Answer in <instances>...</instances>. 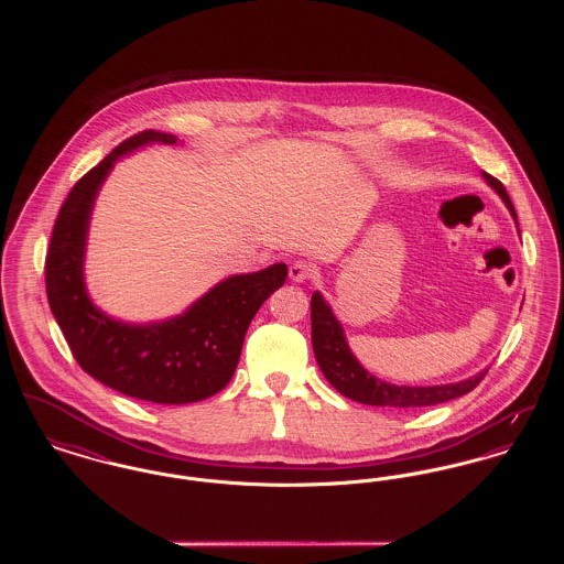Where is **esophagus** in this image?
<instances>
[{
	"mask_svg": "<svg viewBox=\"0 0 564 564\" xmlns=\"http://www.w3.org/2000/svg\"><path fill=\"white\" fill-rule=\"evenodd\" d=\"M315 274V269L308 264V262H304V260H297L294 262L292 267H290V279L294 281V283H304L306 279H311Z\"/></svg>",
	"mask_w": 564,
	"mask_h": 564,
	"instance_id": "34e87169",
	"label": "esophagus"
}]
</instances>
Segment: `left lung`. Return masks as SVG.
I'll return each instance as SVG.
<instances>
[{
  "label": "left lung",
  "instance_id": "1",
  "mask_svg": "<svg viewBox=\"0 0 564 564\" xmlns=\"http://www.w3.org/2000/svg\"><path fill=\"white\" fill-rule=\"evenodd\" d=\"M488 186L495 189L503 203L508 205L511 217L516 219V212L511 205L510 196L503 184L488 173H482ZM311 338L317 364L323 376L329 384L349 398L352 402L368 403V405H387V408H423L435 403L451 402L469 391H474L488 370H482L471 378L451 384H433V387H405V384H391L370 375L350 352L345 329L340 322L334 317L329 304L323 300L319 292L311 297Z\"/></svg>",
  "mask_w": 564,
  "mask_h": 564
}]
</instances>
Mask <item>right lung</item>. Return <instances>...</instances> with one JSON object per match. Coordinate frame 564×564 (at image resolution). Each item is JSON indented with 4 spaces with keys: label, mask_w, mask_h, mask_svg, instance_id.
Wrapping results in <instances>:
<instances>
[{
    "label": "right lung",
    "mask_w": 564,
    "mask_h": 564,
    "mask_svg": "<svg viewBox=\"0 0 564 564\" xmlns=\"http://www.w3.org/2000/svg\"><path fill=\"white\" fill-rule=\"evenodd\" d=\"M148 143L177 137L143 131L122 141L67 194L46 253V295L69 349L86 375L134 400L200 402L221 391L237 370L247 327L288 276L283 262L235 274L198 297L184 315L166 322L111 319L88 297L84 253L95 198L113 162Z\"/></svg>",
    "instance_id": "right-lung-1"
}]
</instances>
